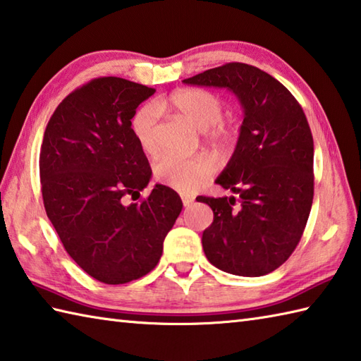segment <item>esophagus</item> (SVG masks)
<instances>
[{
    "mask_svg": "<svg viewBox=\"0 0 361 361\" xmlns=\"http://www.w3.org/2000/svg\"><path fill=\"white\" fill-rule=\"evenodd\" d=\"M181 200H183V204H185V207L188 208V207H190V204L194 203V197H190V195H181Z\"/></svg>",
    "mask_w": 361,
    "mask_h": 361,
    "instance_id": "34e87169",
    "label": "esophagus"
}]
</instances>
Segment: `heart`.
I'll return each mask as SVG.
<instances>
[{
  "instance_id": "heart-1",
  "label": "heart",
  "mask_w": 361,
  "mask_h": 361,
  "mask_svg": "<svg viewBox=\"0 0 361 361\" xmlns=\"http://www.w3.org/2000/svg\"><path fill=\"white\" fill-rule=\"evenodd\" d=\"M159 108H167L181 116L195 128L207 133L217 144H227L233 131L221 122L224 116V102L216 94L204 89H181L159 103ZM158 108L145 104L136 111L131 120V133L137 145L145 154L158 152L157 144ZM214 172L213 161L204 154L195 157H176L166 154L153 166V175L158 183L180 192H192Z\"/></svg>"
}]
</instances>
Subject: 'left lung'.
I'll list each match as a JSON object with an SVG mask.
<instances>
[{
  "label": "left lung",
  "instance_id": "1",
  "mask_svg": "<svg viewBox=\"0 0 361 361\" xmlns=\"http://www.w3.org/2000/svg\"><path fill=\"white\" fill-rule=\"evenodd\" d=\"M183 82L225 87L244 109L236 148L216 183L236 197H197L214 213L203 231L217 269L259 277L291 257L312 211L313 136L302 106L283 84L249 63L230 62Z\"/></svg>",
  "mask_w": 361,
  "mask_h": 361
}]
</instances>
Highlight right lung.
Returning <instances> with one entry per match:
<instances>
[{
	"label": "right lung",
	"mask_w": 361,
	"mask_h": 361,
	"mask_svg": "<svg viewBox=\"0 0 361 361\" xmlns=\"http://www.w3.org/2000/svg\"><path fill=\"white\" fill-rule=\"evenodd\" d=\"M154 89L97 78L73 90L47 125L39 169L45 211L63 249L90 277L122 285L150 272L183 202L157 185L140 203L152 169L131 133L137 106Z\"/></svg>",
	"instance_id": "obj_1"
}]
</instances>
